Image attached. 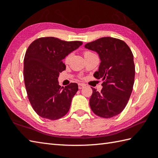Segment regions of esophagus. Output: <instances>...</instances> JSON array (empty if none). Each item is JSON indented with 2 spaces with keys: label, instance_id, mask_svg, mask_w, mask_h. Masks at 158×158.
I'll return each mask as SVG.
<instances>
[{
  "label": "esophagus",
  "instance_id": "1",
  "mask_svg": "<svg viewBox=\"0 0 158 158\" xmlns=\"http://www.w3.org/2000/svg\"><path fill=\"white\" fill-rule=\"evenodd\" d=\"M78 85H79V89H80L83 88L85 86V85L83 84V83H79Z\"/></svg>",
  "mask_w": 158,
  "mask_h": 158
}]
</instances>
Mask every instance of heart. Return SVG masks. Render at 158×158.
<instances>
[{"label":"heart","mask_w":158,"mask_h":158,"mask_svg":"<svg viewBox=\"0 0 158 158\" xmlns=\"http://www.w3.org/2000/svg\"><path fill=\"white\" fill-rule=\"evenodd\" d=\"M90 54H93V53L90 52H89V51H86V52H85V53H84V55H85V56L90 55ZM70 56H71V54H69V55H68V56H67L66 57V58H65V62H69V60H70Z\"/></svg>","instance_id":"heart-1"}]
</instances>
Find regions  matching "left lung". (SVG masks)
Here are the masks:
<instances>
[{
	"mask_svg": "<svg viewBox=\"0 0 158 158\" xmlns=\"http://www.w3.org/2000/svg\"><path fill=\"white\" fill-rule=\"evenodd\" d=\"M96 52L100 63L94 77L102 81L101 92L93 90L89 106L96 115L115 117L125 108L132 92L135 67L131 49L122 40L102 37L85 45Z\"/></svg>",
	"mask_w": 158,
	"mask_h": 158,
	"instance_id": "1",
	"label": "left lung"
}]
</instances>
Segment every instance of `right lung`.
<instances>
[{
    "instance_id": "right-lung-1",
    "label": "right lung",
    "mask_w": 158,
    "mask_h": 158,
    "mask_svg": "<svg viewBox=\"0 0 158 158\" xmlns=\"http://www.w3.org/2000/svg\"><path fill=\"white\" fill-rule=\"evenodd\" d=\"M82 44L42 37L28 47L23 60L25 86L33 109L43 118L56 120L69 112L78 85L71 83L61 87L58 77L66 69L62 60Z\"/></svg>"
}]
</instances>
